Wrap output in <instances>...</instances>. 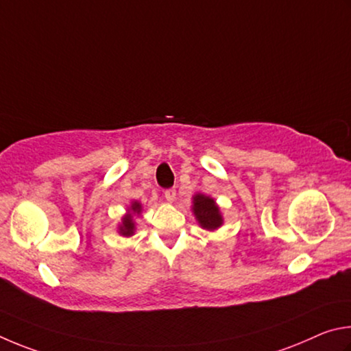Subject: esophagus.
<instances>
[{
  "label": "esophagus",
  "mask_w": 351,
  "mask_h": 351,
  "mask_svg": "<svg viewBox=\"0 0 351 351\" xmlns=\"http://www.w3.org/2000/svg\"><path fill=\"white\" fill-rule=\"evenodd\" d=\"M165 199L169 202V204H172V202L176 200V189H166L165 191Z\"/></svg>",
  "instance_id": "1"
}]
</instances>
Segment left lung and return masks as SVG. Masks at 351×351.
I'll return each mask as SVG.
<instances>
[{"mask_svg":"<svg viewBox=\"0 0 351 351\" xmlns=\"http://www.w3.org/2000/svg\"><path fill=\"white\" fill-rule=\"evenodd\" d=\"M191 210L200 228L206 231H217L223 225V216L220 206L216 204L211 195L204 193H195L193 195Z\"/></svg>","mask_w":351,"mask_h":351,"instance_id":"left-lung-1","label":"left lung"}]
</instances>
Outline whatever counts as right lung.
<instances>
[{"instance_id": "add662e5", "label": "right lung", "mask_w": 351, "mask_h": 351, "mask_svg": "<svg viewBox=\"0 0 351 351\" xmlns=\"http://www.w3.org/2000/svg\"><path fill=\"white\" fill-rule=\"evenodd\" d=\"M141 210H143V206H141L140 202L137 200L131 202V205L128 206L126 213L123 214L121 222L119 223V226H117V231H119L120 236L131 237L135 234V217L140 216Z\"/></svg>"}]
</instances>
